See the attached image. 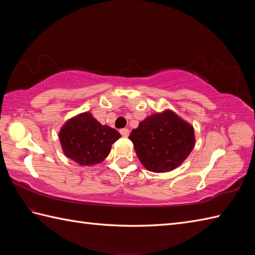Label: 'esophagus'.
<instances>
[{
    "mask_svg": "<svg viewBox=\"0 0 255 255\" xmlns=\"http://www.w3.org/2000/svg\"><path fill=\"white\" fill-rule=\"evenodd\" d=\"M119 132H121V134H122V136H124V137H128L129 136V129H127V128L121 129V130H119Z\"/></svg>",
    "mask_w": 255,
    "mask_h": 255,
    "instance_id": "34e87169",
    "label": "esophagus"
}]
</instances>
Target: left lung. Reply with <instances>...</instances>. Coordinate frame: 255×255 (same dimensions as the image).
Segmentation results:
<instances>
[{
	"instance_id": "8db88e82",
	"label": "left lung",
	"mask_w": 255,
	"mask_h": 255,
	"mask_svg": "<svg viewBox=\"0 0 255 255\" xmlns=\"http://www.w3.org/2000/svg\"><path fill=\"white\" fill-rule=\"evenodd\" d=\"M129 139L140 162L155 173L174 170L192 152L194 129L171 111L145 118Z\"/></svg>"
}]
</instances>
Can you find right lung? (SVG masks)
<instances>
[{
  "label": "right lung",
  "mask_w": 255,
  "mask_h": 255,
  "mask_svg": "<svg viewBox=\"0 0 255 255\" xmlns=\"http://www.w3.org/2000/svg\"><path fill=\"white\" fill-rule=\"evenodd\" d=\"M59 138L68 158L81 165H92L110 154L112 144L121 138V133L103 126L90 113H83L64 125Z\"/></svg>",
  "instance_id": "obj_1"
}]
</instances>
